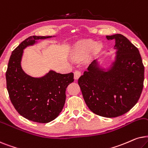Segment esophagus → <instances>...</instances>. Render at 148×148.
<instances>
[{"mask_svg": "<svg viewBox=\"0 0 148 148\" xmlns=\"http://www.w3.org/2000/svg\"><path fill=\"white\" fill-rule=\"evenodd\" d=\"M80 75H81V72H80V70H75V72H74V79L75 80L78 79V78L80 77Z\"/></svg>", "mask_w": 148, "mask_h": 148, "instance_id": "obj_1", "label": "esophagus"}]
</instances>
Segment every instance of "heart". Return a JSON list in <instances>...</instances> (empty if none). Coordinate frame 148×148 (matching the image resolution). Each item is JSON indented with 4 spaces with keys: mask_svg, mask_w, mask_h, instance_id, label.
<instances>
[{
    "mask_svg": "<svg viewBox=\"0 0 148 148\" xmlns=\"http://www.w3.org/2000/svg\"><path fill=\"white\" fill-rule=\"evenodd\" d=\"M101 45L97 44L92 40H84L78 42L72 50V56L76 60H82L91 51L97 53L101 49Z\"/></svg>",
    "mask_w": 148,
    "mask_h": 148,
    "instance_id": "1",
    "label": "heart"
}]
</instances>
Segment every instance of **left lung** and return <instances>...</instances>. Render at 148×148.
I'll use <instances>...</instances> for the list:
<instances>
[{"label": "left lung", "mask_w": 148, "mask_h": 148, "mask_svg": "<svg viewBox=\"0 0 148 148\" xmlns=\"http://www.w3.org/2000/svg\"><path fill=\"white\" fill-rule=\"evenodd\" d=\"M115 40L116 60L107 71L94 60L78 78L88 108L97 115L114 118L129 112L142 92L144 66L138 49L123 35L106 36Z\"/></svg>", "instance_id": "obj_1"}]
</instances>
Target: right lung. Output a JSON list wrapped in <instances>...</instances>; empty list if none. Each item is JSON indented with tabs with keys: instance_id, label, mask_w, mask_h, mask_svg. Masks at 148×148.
<instances>
[{
	"instance_id": "add662e5",
	"label": "right lung",
	"mask_w": 148,
	"mask_h": 148,
	"mask_svg": "<svg viewBox=\"0 0 148 148\" xmlns=\"http://www.w3.org/2000/svg\"><path fill=\"white\" fill-rule=\"evenodd\" d=\"M51 37L32 36L23 40L13 51L6 72L7 88L15 109L25 119L39 123L58 116L66 101L67 86L74 82L72 72L62 74L50 70L42 77L34 78L21 68L23 49Z\"/></svg>"
}]
</instances>
